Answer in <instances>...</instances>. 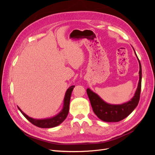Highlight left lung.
I'll return each instance as SVG.
<instances>
[{"instance_id":"left-lung-1","label":"left lung","mask_w":155,"mask_h":155,"mask_svg":"<svg viewBox=\"0 0 155 155\" xmlns=\"http://www.w3.org/2000/svg\"><path fill=\"white\" fill-rule=\"evenodd\" d=\"M134 53L138 58L135 51ZM138 60L140 65L138 85L134 96L128 102L121 105L109 104L103 100L97 94L92 92L90 88L87 89V93L93 111L102 121L106 122H118L127 117L138 105L142 85V67L138 58Z\"/></svg>"}]
</instances>
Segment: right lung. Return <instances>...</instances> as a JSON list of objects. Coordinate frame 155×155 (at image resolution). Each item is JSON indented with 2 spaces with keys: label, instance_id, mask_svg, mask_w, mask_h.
Instances as JSON below:
<instances>
[{
  "label": "right lung",
  "instance_id": "obj_1",
  "mask_svg": "<svg viewBox=\"0 0 155 155\" xmlns=\"http://www.w3.org/2000/svg\"><path fill=\"white\" fill-rule=\"evenodd\" d=\"M75 86L72 85L70 87L65 93V96L64 98L63 102V108L58 114L52 117V118L42 119V120H37L30 118L28 116H27L25 113L23 112L19 107H18V109L21 112V113L23 114L25 118L28 120L30 122L34 125L38 127L41 128H52L54 127L59 125L61 124L63 121L66 119L67 116L68 114L69 111V105H70V97H71V94Z\"/></svg>",
  "mask_w": 155,
  "mask_h": 155
}]
</instances>
